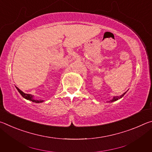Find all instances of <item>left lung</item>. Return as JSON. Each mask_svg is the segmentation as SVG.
I'll return each mask as SVG.
<instances>
[{
    "instance_id": "obj_1",
    "label": "left lung",
    "mask_w": 152,
    "mask_h": 152,
    "mask_svg": "<svg viewBox=\"0 0 152 152\" xmlns=\"http://www.w3.org/2000/svg\"><path fill=\"white\" fill-rule=\"evenodd\" d=\"M125 93H126V92H125V93L123 94L122 95H121L120 96H114V97H113V99L112 100H110V101H109V102H114V101H117L118 99H121V98H122L123 96H124Z\"/></svg>"
}]
</instances>
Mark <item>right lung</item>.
<instances>
[{"label": "right lung", "mask_w": 152, "mask_h": 152, "mask_svg": "<svg viewBox=\"0 0 152 152\" xmlns=\"http://www.w3.org/2000/svg\"><path fill=\"white\" fill-rule=\"evenodd\" d=\"M16 88L17 89V91H19V93L21 94V96L23 97V98H25V99H27V100H29V101H32V102H37V103H39V102H43V101H37V100H34L33 99V96L31 94H25V93H24L23 92H22L21 91H20V89H19L17 88V87L16 86Z\"/></svg>", "instance_id": "1"}]
</instances>
